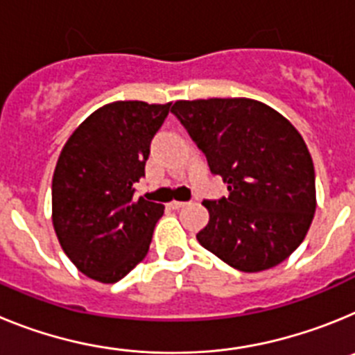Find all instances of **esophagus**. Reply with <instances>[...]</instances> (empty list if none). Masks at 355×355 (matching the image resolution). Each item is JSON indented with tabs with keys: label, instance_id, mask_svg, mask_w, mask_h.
<instances>
[{
	"label": "esophagus",
	"instance_id": "obj_1",
	"mask_svg": "<svg viewBox=\"0 0 355 355\" xmlns=\"http://www.w3.org/2000/svg\"><path fill=\"white\" fill-rule=\"evenodd\" d=\"M187 205H188V202H181V200H172L171 208L172 209H181V208H184Z\"/></svg>",
	"mask_w": 355,
	"mask_h": 355
}]
</instances>
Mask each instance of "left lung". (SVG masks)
<instances>
[{"mask_svg":"<svg viewBox=\"0 0 355 355\" xmlns=\"http://www.w3.org/2000/svg\"><path fill=\"white\" fill-rule=\"evenodd\" d=\"M172 114L227 183L229 197L205 200V249L241 272L283 263L302 243L316 209L315 167L286 117L249 97L175 101Z\"/></svg>","mask_w":355,"mask_h":355,"instance_id":"1","label":"left lung"}]
</instances>
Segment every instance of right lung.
Wrapping results in <instances>:
<instances>
[{
    "label": "right lung",
    "mask_w": 355,
    "mask_h": 355,
    "mask_svg": "<svg viewBox=\"0 0 355 355\" xmlns=\"http://www.w3.org/2000/svg\"><path fill=\"white\" fill-rule=\"evenodd\" d=\"M168 110L171 103H108L81 122L58 156L53 227L67 258L97 283L121 281L149 250L165 206L135 199V183Z\"/></svg>",
    "instance_id": "add662e5"
}]
</instances>
